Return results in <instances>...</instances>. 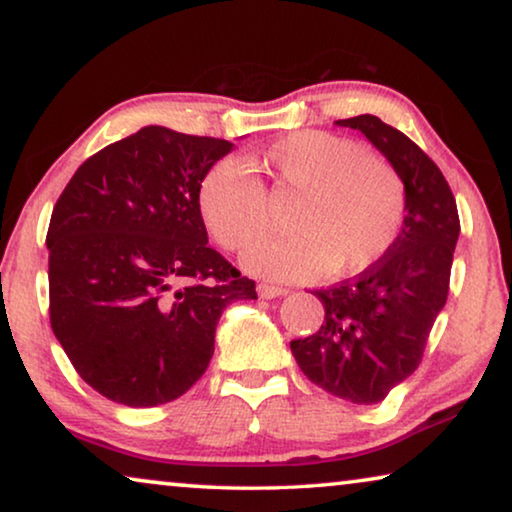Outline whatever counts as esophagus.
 <instances>
[{
	"label": "esophagus",
	"instance_id": "34e87169",
	"mask_svg": "<svg viewBox=\"0 0 512 512\" xmlns=\"http://www.w3.org/2000/svg\"><path fill=\"white\" fill-rule=\"evenodd\" d=\"M257 294L262 296V299H278V296L287 294V289L276 287V285H266V282H262V285H257Z\"/></svg>",
	"mask_w": 512,
	"mask_h": 512
}]
</instances>
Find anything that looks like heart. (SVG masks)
Segmentation results:
<instances>
[{
  "mask_svg": "<svg viewBox=\"0 0 512 512\" xmlns=\"http://www.w3.org/2000/svg\"><path fill=\"white\" fill-rule=\"evenodd\" d=\"M264 165L285 193L299 195L294 234L255 243L248 271L273 280H303L329 271L352 276L370 269L398 239L404 186L386 160L324 131H294L269 144ZM207 230L227 250H243L269 227L264 183L241 160L213 163L197 188Z\"/></svg>",
  "mask_w": 512,
  "mask_h": 512,
  "instance_id": "heart-1",
  "label": "heart"
}]
</instances>
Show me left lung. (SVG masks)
I'll return each instance as SVG.
<instances>
[{"label": "left lung", "mask_w": 512, "mask_h": 512, "mask_svg": "<svg viewBox=\"0 0 512 512\" xmlns=\"http://www.w3.org/2000/svg\"><path fill=\"white\" fill-rule=\"evenodd\" d=\"M361 131L404 183V220L391 250L354 280L315 296L324 322L292 354L312 384L354 404H377L421 363L446 305L460 218L434 160L375 114L335 121Z\"/></svg>", "instance_id": "obj_1"}]
</instances>
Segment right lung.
Returning <instances> with one entry per match:
<instances>
[{
  "label": "right lung",
  "mask_w": 512,
  "mask_h": 512,
  "mask_svg": "<svg viewBox=\"0 0 512 512\" xmlns=\"http://www.w3.org/2000/svg\"><path fill=\"white\" fill-rule=\"evenodd\" d=\"M234 144L144 126L87 158L52 209L50 324L73 368L126 407L177 400L255 282L209 248L197 188Z\"/></svg>",
  "instance_id": "1"
}]
</instances>
